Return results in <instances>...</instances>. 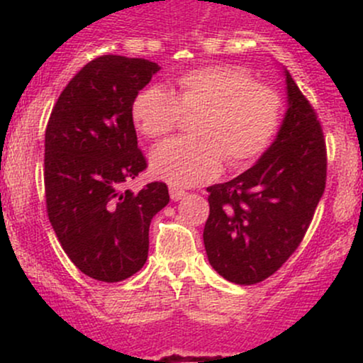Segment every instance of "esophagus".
Segmentation results:
<instances>
[{
  "mask_svg": "<svg viewBox=\"0 0 363 363\" xmlns=\"http://www.w3.org/2000/svg\"><path fill=\"white\" fill-rule=\"evenodd\" d=\"M169 193H170V199H172V201H179V199H182L186 196V191L181 189V187H176V186H170Z\"/></svg>",
  "mask_w": 363,
  "mask_h": 363,
  "instance_id": "1",
  "label": "esophagus"
}]
</instances>
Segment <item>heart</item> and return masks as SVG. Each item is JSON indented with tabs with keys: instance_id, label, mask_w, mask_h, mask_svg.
<instances>
[{
	"instance_id": "obj_1",
	"label": "heart",
	"mask_w": 363,
	"mask_h": 363,
	"mask_svg": "<svg viewBox=\"0 0 363 363\" xmlns=\"http://www.w3.org/2000/svg\"><path fill=\"white\" fill-rule=\"evenodd\" d=\"M196 114L191 138H176L152 152V170L174 186L211 181L222 170L244 167L273 143L283 119V101L269 85L254 83L244 69L211 65L177 78V90L148 85L133 101L136 128L147 138L170 135L182 114Z\"/></svg>"
}]
</instances>
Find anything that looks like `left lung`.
<instances>
[{"label": "left lung", "mask_w": 363, "mask_h": 363, "mask_svg": "<svg viewBox=\"0 0 363 363\" xmlns=\"http://www.w3.org/2000/svg\"><path fill=\"white\" fill-rule=\"evenodd\" d=\"M285 73L289 109L251 169L208 187V261L225 280L254 285L281 268L312 222L326 187V141L315 111Z\"/></svg>", "instance_id": "left-lung-1"}]
</instances>
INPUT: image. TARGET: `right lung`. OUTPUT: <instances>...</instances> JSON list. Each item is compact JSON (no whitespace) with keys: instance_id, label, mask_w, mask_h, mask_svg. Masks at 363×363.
<instances>
[{"instance_id":"right-lung-1","label":"right lung","mask_w":363,"mask_h":363,"mask_svg":"<svg viewBox=\"0 0 363 363\" xmlns=\"http://www.w3.org/2000/svg\"><path fill=\"white\" fill-rule=\"evenodd\" d=\"M158 69L143 57H95L61 91L45 128L49 222L73 264L94 280L123 281L143 268L150 222L169 203L164 182L124 189L147 169L131 107Z\"/></svg>"}]
</instances>
